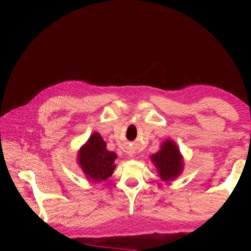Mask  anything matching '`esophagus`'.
Returning <instances> with one entry per match:
<instances>
[{
    "label": "esophagus",
    "instance_id": "34e87169",
    "mask_svg": "<svg viewBox=\"0 0 251 251\" xmlns=\"http://www.w3.org/2000/svg\"><path fill=\"white\" fill-rule=\"evenodd\" d=\"M133 154H134V152H129V154H128V155H129V156H130V157H133V156H134V155H133Z\"/></svg>",
    "mask_w": 251,
    "mask_h": 251
}]
</instances>
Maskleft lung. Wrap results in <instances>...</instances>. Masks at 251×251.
Masks as SVG:
<instances>
[{"label":"left lung","instance_id":"left-lung-1","mask_svg":"<svg viewBox=\"0 0 251 251\" xmlns=\"http://www.w3.org/2000/svg\"><path fill=\"white\" fill-rule=\"evenodd\" d=\"M151 159L157 168L160 179L165 181L174 180L180 175L184 168L182 156L175 142L167 139L161 144L160 150L151 156Z\"/></svg>","mask_w":251,"mask_h":251}]
</instances>
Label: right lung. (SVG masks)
<instances>
[{"label": "right lung", "mask_w": 251, "mask_h": 251, "mask_svg": "<svg viewBox=\"0 0 251 251\" xmlns=\"http://www.w3.org/2000/svg\"><path fill=\"white\" fill-rule=\"evenodd\" d=\"M117 155L106 148V143L99 133L91 135L85 145L80 147L77 160L88 180L94 182L106 180L115 169L114 161Z\"/></svg>", "instance_id": "add662e5"}]
</instances>
